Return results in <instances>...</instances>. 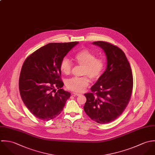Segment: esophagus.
<instances>
[{
	"mask_svg": "<svg viewBox=\"0 0 155 155\" xmlns=\"http://www.w3.org/2000/svg\"><path fill=\"white\" fill-rule=\"evenodd\" d=\"M73 94L75 96H80L81 94V93H77V92H73Z\"/></svg>",
	"mask_w": 155,
	"mask_h": 155,
	"instance_id": "esophagus-1",
	"label": "esophagus"
}]
</instances>
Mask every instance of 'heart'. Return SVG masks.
<instances>
[{
	"instance_id": "b5f03b06",
	"label": "heart",
	"mask_w": 155,
	"mask_h": 155,
	"mask_svg": "<svg viewBox=\"0 0 155 155\" xmlns=\"http://www.w3.org/2000/svg\"><path fill=\"white\" fill-rule=\"evenodd\" d=\"M74 61L83 66L81 77H74L66 82V87L75 92H82L89 84V77L93 80H97L103 74L105 62L103 59L97 58L92 51L83 49L77 52L74 56ZM60 68L65 75H69L72 71V64L68 58H63L60 64Z\"/></svg>"
}]
</instances>
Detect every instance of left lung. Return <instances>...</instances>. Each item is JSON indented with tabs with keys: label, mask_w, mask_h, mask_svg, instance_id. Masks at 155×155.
Returning <instances> with one entry per match:
<instances>
[{
	"label": "left lung",
	"mask_w": 155,
	"mask_h": 155,
	"mask_svg": "<svg viewBox=\"0 0 155 155\" xmlns=\"http://www.w3.org/2000/svg\"><path fill=\"white\" fill-rule=\"evenodd\" d=\"M103 49L107 56V68L84 94V110L96 122L108 124L119 117L127 107L132 92L133 76L130 64L118 47L104 41L92 43Z\"/></svg>",
	"instance_id": "1"
}]
</instances>
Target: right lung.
<instances>
[{"label": "right lung", "instance_id": "1", "mask_svg": "<svg viewBox=\"0 0 155 155\" xmlns=\"http://www.w3.org/2000/svg\"><path fill=\"white\" fill-rule=\"evenodd\" d=\"M78 42L48 44L29 56L19 78L21 99L36 118L48 121L62 112L71 93L62 87L60 64ZM58 89L56 92L55 89Z\"/></svg>", "mask_w": 155, "mask_h": 155}]
</instances>
